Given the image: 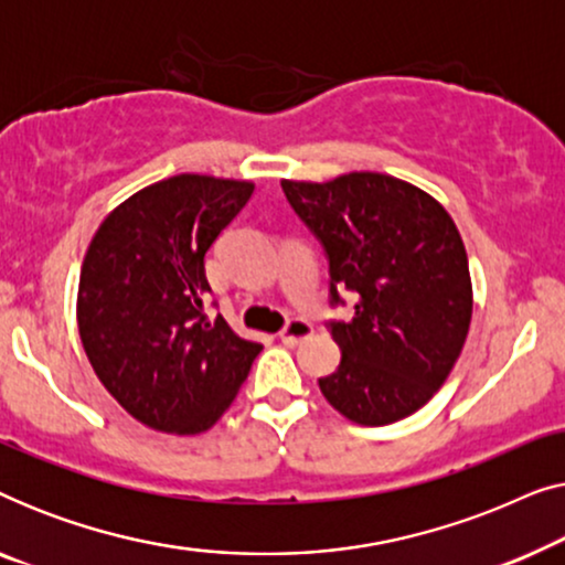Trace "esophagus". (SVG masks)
Returning <instances> with one entry per match:
<instances>
[{"label": "esophagus", "mask_w": 565, "mask_h": 565, "mask_svg": "<svg viewBox=\"0 0 565 565\" xmlns=\"http://www.w3.org/2000/svg\"><path fill=\"white\" fill-rule=\"evenodd\" d=\"M311 334H313L311 323L303 321V319H292V321H288V327L280 331V339H282V344L296 347L300 342H306V339Z\"/></svg>", "instance_id": "34e87169"}]
</instances>
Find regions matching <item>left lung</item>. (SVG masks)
<instances>
[{"label":"left lung","mask_w":565,"mask_h":565,"mask_svg":"<svg viewBox=\"0 0 565 565\" xmlns=\"http://www.w3.org/2000/svg\"><path fill=\"white\" fill-rule=\"evenodd\" d=\"M282 192L327 249L334 303L337 288L358 296L352 319L331 323L342 362L319 381L323 398L362 427L419 412L452 373L473 316L466 244L450 213L381 172L282 180Z\"/></svg>","instance_id":"8db88e82"}]
</instances>
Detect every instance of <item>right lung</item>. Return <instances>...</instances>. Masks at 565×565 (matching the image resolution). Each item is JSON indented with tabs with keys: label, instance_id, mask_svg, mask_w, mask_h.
Here are the masks:
<instances>
[{
	"label": "right lung",
	"instance_id": "right-lung-1",
	"mask_svg": "<svg viewBox=\"0 0 565 565\" xmlns=\"http://www.w3.org/2000/svg\"><path fill=\"white\" fill-rule=\"evenodd\" d=\"M254 182L177 174L107 213L82 262L76 321L107 393L146 427L207 431L234 404L262 344L205 319V252Z\"/></svg>",
	"mask_w": 565,
	"mask_h": 565
}]
</instances>
